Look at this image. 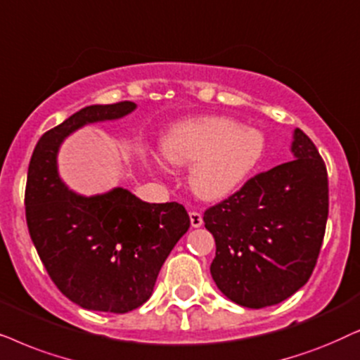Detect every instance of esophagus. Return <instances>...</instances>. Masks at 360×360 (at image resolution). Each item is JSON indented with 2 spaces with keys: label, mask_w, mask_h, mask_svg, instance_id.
<instances>
[{
  "label": "esophagus",
  "mask_w": 360,
  "mask_h": 360,
  "mask_svg": "<svg viewBox=\"0 0 360 360\" xmlns=\"http://www.w3.org/2000/svg\"><path fill=\"white\" fill-rule=\"evenodd\" d=\"M189 219H191V227H194V229H199L200 225L204 224L202 215H200L199 212H191L189 214Z\"/></svg>",
  "instance_id": "obj_1"
}]
</instances>
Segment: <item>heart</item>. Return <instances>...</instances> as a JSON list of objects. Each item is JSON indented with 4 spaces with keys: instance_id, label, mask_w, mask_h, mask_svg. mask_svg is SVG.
<instances>
[{
    "instance_id": "obj_1",
    "label": "heart",
    "mask_w": 360,
    "mask_h": 360,
    "mask_svg": "<svg viewBox=\"0 0 360 360\" xmlns=\"http://www.w3.org/2000/svg\"><path fill=\"white\" fill-rule=\"evenodd\" d=\"M260 130L230 117H198L167 128L160 153L172 167H189L188 183L195 198L220 202L240 191L265 156Z\"/></svg>"
}]
</instances>
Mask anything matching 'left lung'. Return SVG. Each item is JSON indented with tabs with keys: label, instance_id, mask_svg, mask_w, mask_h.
<instances>
[{
	"label": "left lung",
	"instance_id": "obj_1",
	"mask_svg": "<svg viewBox=\"0 0 360 360\" xmlns=\"http://www.w3.org/2000/svg\"><path fill=\"white\" fill-rule=\"evenodd\" d=\"M293 161L262 172L214 207L205 229L215 238V285L233 303L260 309L306 285L328 220V172L314 143L300 128Z\"/></svg>",
	"mask_w": 360,
	"mask_h": 360
}]
</instances>
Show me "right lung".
Masks as SVG:
<instances>
[{
    "mask_svg": "<svg viewBox=\"0 0 360 360\" xmlns=\"http://www.w3.org/2000/svg\"><path fill=\"white\" fill-rule=\"evenodd\" d=\"M135 110L133 102L79 110L39 138L27 169L31 240L60 293L89 311L122 314L150 300L162 263L191 225L177 202L150 204L123 188L84 195L62 181L57 156L72 133Z\"/></svg>",
    "mask_w": 360,
    "mask_h": 360,
    "instance_id": "1",
    "label": "right lung"
}]
</instances>
